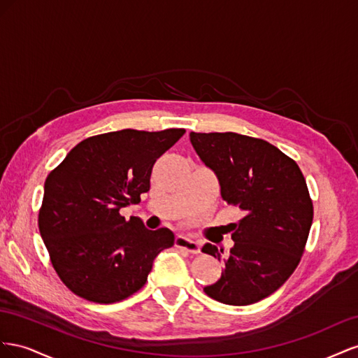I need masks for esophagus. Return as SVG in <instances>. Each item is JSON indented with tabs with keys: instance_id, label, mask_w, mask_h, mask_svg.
<instances>
[{
	"instance_id": "esophagus-1",
	"label": "esophagus",
	"mask_w": 358,
	"mask_h": 358,
	"mask_svg": "<svg viewBox=\"0 0 358 358\" xmlns=\"http://www.w3.org/2000/svg\"><path fill=\"white\" fill-rule=\"evenodd\" d=\"M176 246L181 248V249H186L190 253H199L201 252V244L195 240H192L190 237H186V236H177Z\"/></svg>"
}]
</instances>
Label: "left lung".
Returning a JSON list of instances; mask_svg holds the SVG:
<instances>
[{"mask_svg":"<svg viewBox=\"0 0 358 358\" xmlns=\"http://www.w3.org/2000/svg\"><path fill=\"white\" fill-rule=\"evenodd\" d=\"M192 147L219 180L224 202L244 216L232 223L229 257L207 243L223 262L220 279L203 288L231 306L257 303L278 291L297 268L313 220V206L297 163L264 139L227 131L195 134Z\"/></svg>","mask_w":358,"mask_h":358,"instance_id":"8db88e82","label":"left lung"}]
</instances>
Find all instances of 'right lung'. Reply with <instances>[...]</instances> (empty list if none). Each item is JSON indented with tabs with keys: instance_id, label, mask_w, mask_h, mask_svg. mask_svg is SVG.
I'll use <instances>...</instances> for the list:
<instances>
[{
	"instance_id": "right-lung-1",
	"label": "right lung",
	"mask_w": 358,
	"mask_h": 358,
	"mask_svg": "<svg viewBox=\"0 0 358 358\" xmlns=\"http://www.w3.org/2000/svg\"><path fill=\"white\" fill-rule=\"evenodd\" d=\"M185 129H124L91 136L49 173L38 229L59 279L94 303L121 301L144 287L152 261L173 246L168 228L150 231L120 208L150 190L152 165Z\"/></svg>"
}]
</instances>
